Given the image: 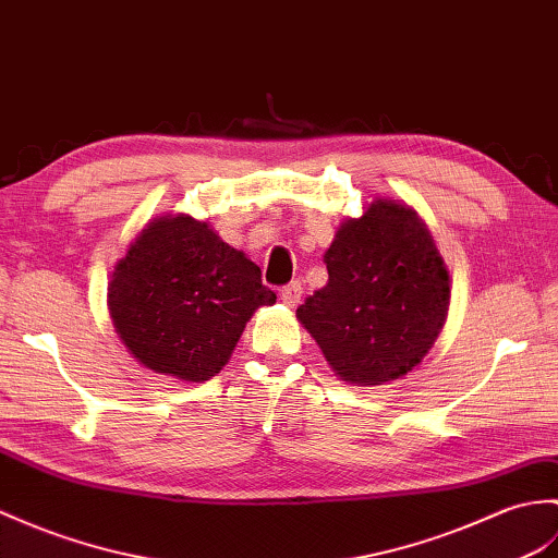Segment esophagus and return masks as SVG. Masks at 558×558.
I'll list each match as a JSON object with an SVG mask.
<instances>
[{"label":"esophagus","mask_w":558,"mask_h":558,"mask_svg":"<svg viewBox=\"0 0 558 558\" xmlns=\"http://www.w3.org/2000/svg\"><path fill=\"white\" fill-rule=\"evenodd\" d=\"M280 300L288 304V306H296L302 300V282L300 280H292L290 284H284L280 290Z\"/></svg>","instance_id":"obj_1"}]
</instances>
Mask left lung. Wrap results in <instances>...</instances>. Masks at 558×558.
<instances>
[{"mask_svg":"<svg viewBox=\"0 0 558 558\" xmlns=\"http://www.w3.org/2000/svg\"><path fill=\"white\" fill-rule=\"evenodd\" d=\"M328 282L296 308L335 375L385 385L421 364L445 326L449 270L411 206L373 199L326 252Z\"/></svg>","mask_w":558,"mask_h":558,"instance_id":"8db88e82","label":"left lung"}]
</instances>
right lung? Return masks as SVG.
Returning <instances> with one entry per match:
<instances>
[{"label":"right lung","instance_id":"1","mask_svg":"<svg viewBox=\"0 0 558 558\" xmlns=\"http://www.w3.org/2000/svg\"><path fill=\"white\" fill-rule=\"evenodd\" d=\"M276 304L247 254L187 214L154 218L109 282L113 328L142 366L209 380L258 306Z\"/></svg>","mask_w":558,"mask_h":558}]
</instances>
